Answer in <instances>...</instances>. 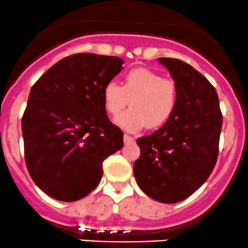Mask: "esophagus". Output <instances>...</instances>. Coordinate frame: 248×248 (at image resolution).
I'll use <instances>...</instances> for the list:
<instances>
[{
    "instance_id": "34e87169",
    "label": "esophagus",
    "mask_w": 248,
    "mask_h": 248,
    "mask_svg": "<svg viewBox=\"0 0 248 248\" xmlns=\"http://www.w3.org/2000/svg\"><path fill=\"white\" fill-rule=\"evenodd\" d=\"M123 140H124V143H131V142H133V141H134L132 137L129 136V134H124Z\"/></svg>"
}]
</instances>
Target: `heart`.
Instances as JSON below:
<instances>
[{"mask_svg":"<svg viewBox=\"0 0 248 248\" xmlns=\"http://www.w3.org/2000/svg\"><path fill=\"white\" fill-rule=\"evenodd\" d=\"M177 100L176 82L147 68L127 71L122 86L111 80L103 87V103L109 115H118L129 102L132 105L116 118V123L129 132H137L146 125L157 129L166 124L175 112Z\"/></svg>","mask_w":248,"mask_h":248,"instance_id":"obj_1","label":"heart"}]
</instances>
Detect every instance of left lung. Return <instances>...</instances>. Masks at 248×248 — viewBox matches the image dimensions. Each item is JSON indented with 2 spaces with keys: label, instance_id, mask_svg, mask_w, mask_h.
<instances>
[{
  "label": "left lung",
  "instance_id": "obj_1",
  "mask_svg": "<svg viewBox=\"0 0 248 248\" xmlns=\"http://www.w3.org/2000/svg\"><path fill=\"white\" fill-rule=\"evenodd\" d=\"M178 90L173 115L161 129L137 140L133 172L139 187L163 203L193 194L208 179L218 155L223 116L215 87L187 63L161 57Z\"/></svg>",
  "mask_w": 248,
  "mask_h": 248
}]
</instances>
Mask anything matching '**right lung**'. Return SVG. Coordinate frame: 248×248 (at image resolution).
<instances>
[{"mask_svg": "<svg viewBox=\"0 0 248 248\" xmlns=\"http://www.w3.org/2000/svg\"><path fill=\"white\" fill-rule=\"evenodd\" d=\"M123 63L73 54L31 88L21 118L24 155L31 178L49 197L66 202L86 197L99 185L103 161L123 147V132L103 103V87Z\"/></svg>", "mask_w": 248, "mask_h": 248, "instance_id": "right-lung-1", "label": "right lung"}]
</instances>
